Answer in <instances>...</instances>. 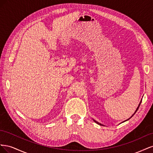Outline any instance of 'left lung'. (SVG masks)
Here are the masks:
<instances>
[{"label": "left lung", "mask_w": 153, "mask_h": 153, "mask_svg": "<svg viewBox=\"0 0 153 153\" xmlns=\"http://www.w3.org/2000/svg\"><path fill=\"white\" fill-rule=\"evenodd\" d=\"M141 102H142V100L140 101V102L139 105H138V107H137V108L136 109V110H135V113H134V114H133L132 115V116H131V117H132L133 116V115H134V114H135L136 113V112H137V110L138 109V107H139V106H140V105ZM131 117H130V118H129V119H127V120H126V121H123V123H124V122H125V121H128V120H129V119H131ZM93 121H94V122H95L96 123H97V124H100V125H101V126H104V125H103V124H101V123H98V122H97L96 121H95V120H94V119H93Z\"/></svg>", "instance_id": "1"}]
</instances>
